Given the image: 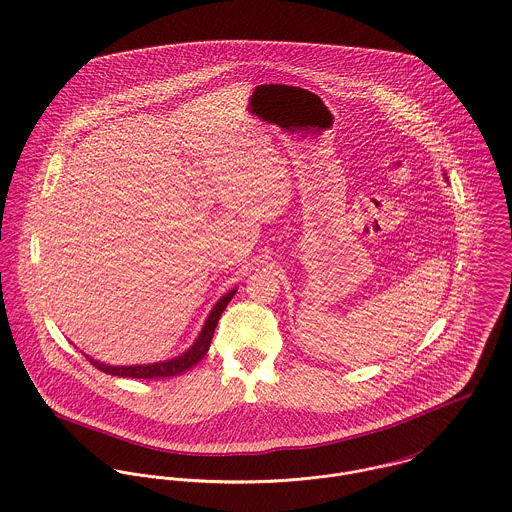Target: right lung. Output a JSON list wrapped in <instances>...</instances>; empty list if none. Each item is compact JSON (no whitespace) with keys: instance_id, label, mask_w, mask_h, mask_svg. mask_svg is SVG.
<instances>
[{"instance_id":"obj_1","label":"right lung","mask_w":512,"mask_h":512,"mask_svg":"<svg viewBox=\"0 0 512 512\" xmlns=\"http://www.w3.org/2000/svg\"><path fill=\"white\" fill-rule=\"evenodd\" d=\"M235 290H229L228 294L214 306L212 314L208 316V322L204 326V330L200 332L196 343L186 351L182 353L180 357L171 359V361H165V363H153V365H131V367H110V365H104L100 361H94L90 357H86L96 369L108 373V375H117V377H131V379H161V377H174V375H180L184 371H188L190 367H194L206 353H208V347L212 343L214 338V330L218 326V320L222 316V312L226 310V306L229 304V300L233 298Z\"/></svg>"}]
</instances>
